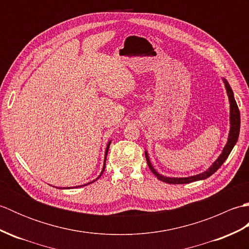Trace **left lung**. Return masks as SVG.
<instances>
[{
  "label": "left lung",
  "instance_id": "8db88e82",
  "mask_svg": "<svg viewBox=\"0 0 249 249\" xmlns=\"http://www.w3.org/2000/svg\"><path fill=\"white\" fill-rule=\"evenodd\" d=\"M224 82H225L227 93H228V97H229V100H230V123H231V127H230L228 142H227V144L223 150V153H221L220 156L218 157V160L213 163V166H211L209 168V170H206L205 172H202L200 174H197V176L189 177V178H167V177L161 176V174L158 173L155 170V169L153 168V166L151 165V161L149 160V156H147V153L145 152V158H146V161H147V166H149V168L151 169V171L155 174V177L158 179H160V181L168 183V184H188V183H192V182H195V181H200V179L208 178L209 177L212 176L213 173H215L216 171L218 170L220 166L223 165L227 158H228L232 149H233V146L236 143L237 138H239L240 126H241V116H240L239 107H237L236 102H235L234 96H233V92H232V89L230 88L229 83L227 82V80H225V79H224Z\"/></svg>",
  "mask_w": 249,
  "mask_h": 249
}]
</instances>
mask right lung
Segmentation results:
<instances>
[{
	"label": "right lung",
	"mask_w": 249,
	"mask_h": 249,
	"mask_svg": "<svg viewBox=\"0 0 249 249\" xmlns=\"http://www.w3.org/2000/svg\"><path fill=\"white\" fill-rule=\"evenodd\" d=\"M109 145H110V142L108 143V145H107V149H106V156H105V163H104V168H103V171H102V173H100V176H102L103 174V172H104V170H105V167H106V158H107V154H108V150H109ZM100 176L97 178H100ZM96 178V179H97ZM96 179H95V181H96ZM95 181H93V182H95ZM93 182H91V183H93ZM91 183H88V184H91ZM88 184H86V185H88ZM83 186V185H82ZM77 187V186H76ZM79 187V186H78Z\"/></svg>",
	"instance_id": "right-lung-1"
}]
</instances>
